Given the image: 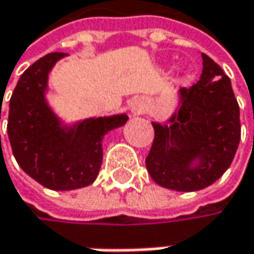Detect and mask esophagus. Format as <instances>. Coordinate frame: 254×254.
Segmentation results:
<instances>
[{
    "label": "esophagus",
    "instance_id": "esophagus-1",
    "mask_svg": "<svg viewBox=\"0 0 254 254\" xmlns=\"http://www.w3.org/2000/svg\"><path fill=\"white\" fill-rule=\"evenodd\" d=\"M131 108H133L134 113L140 114V113H143V110H144V104H143L140 100H135L133 103V106H131Z\"/></svg>",
    "mask_w": 254,
    "mask_h": 254
}]
</instances>
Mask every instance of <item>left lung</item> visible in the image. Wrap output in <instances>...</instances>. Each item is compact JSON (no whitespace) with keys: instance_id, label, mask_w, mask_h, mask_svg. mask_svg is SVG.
I'll use <instances>...</instances> for the list:
<instances>
[{"instance_id":"obj_1","label":"left lung","mask_w":254,"mask_h":254,"mask_svg":"<svg viewBox=\"0 0 254 254\" xmlns=\"http://www.w3.org/2000/svg\"><path fill=\"white\" fill-rule=\"evenodd\" d=\"M201 58L200 80L180 90V108L170 124L153 123L147 171L176 191H197L220 179L240 141V108L230 78L209 56Z\"/></svg>"}]
</instances>
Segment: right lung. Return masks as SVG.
Wrapping results in <instances>:
<instances>
[{"label": "right lung", "mask_w": 254, "mask_h": 254, "mask_svg": "<svg viewBox=\"0 0 254 254\" xmlns=\"http://www.w3.org/2000/svg\"><path fill=\"white\" fill-rule=\"evenodd\" d=\"M63 57L64 53H50L22 72L9 100L6 126L19 167L51 190H74L93 183L103 161V137L128 119L119 114L63 127L45 101L48 72Z\"/></svg>", "instance_id": "obj_1"}]
</instances>
